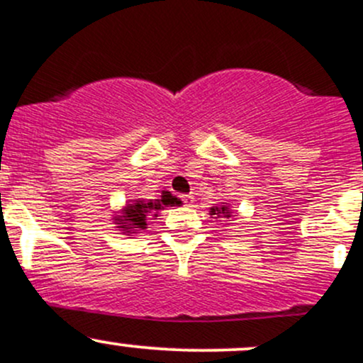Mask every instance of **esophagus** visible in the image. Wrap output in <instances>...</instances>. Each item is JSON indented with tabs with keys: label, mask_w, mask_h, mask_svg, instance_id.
<instances>
[{
	"label": "esophagus",
	"mask_w": 363,
	"mask_h": 363,
	"mask_svg": "<svg viewBox=\"0 0 363 363\" xmlns=\"http://www.w3.org/2000/svg\"><path fill=\"white\" fill-rule=\"evenodd\" d=\"M182 201H184L186 207H193L194 196H193V194H184V196H182Z\"/></svg>",
	"instance_id": "obj_1"
}]
</instances>
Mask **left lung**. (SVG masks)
Returning <instances> with one entry per match:
<instances>
[{"label": "left lung", "mask_w": 363, "mask_h": 363, "mask_svg": "<svg viewBox=\"0 0 363 363\" xmlns=\"http://www.w3.org/2000/svg\"><path fill=\"white\" fill-rule=\"evenodd\" d=\"M208 212H211V216H217L219 219H223V220H231L233 217H235V212L231 211L230 203H226V201L216 205V207H211V211H208ZM217 217H216V219H217Z\"/></svg>", "instance_id": "8db88e82"}]
</instances>
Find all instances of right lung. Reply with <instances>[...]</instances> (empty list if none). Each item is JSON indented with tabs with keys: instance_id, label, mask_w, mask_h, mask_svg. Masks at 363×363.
Wrapping results in <instances>:
<instances>
[{
	"instance_id": "obj_1",
	"label": "right lung",
	"mask_w": 363,
	"mask_h": 363,
	"mask_svg": "<svg viewBox=\"0 0 363 363\" xmlns=\"http://www.w3.org/2000/svg\"><path fill=\"white\" fill-rule=\"evenodd\" d=\"M181 203V200L172 196L170 191H162L156 200H144V198H133V200L125 201L123 207L118 212H114L113 220L116 228L123 235H135L147 228V219L151 217H158V212L163 211L165 207H174V205Z\"/></svg>"
}]
</instances>
